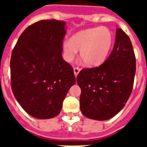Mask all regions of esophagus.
<instances>
[{"label": "esophagus", "mask_w": 147, "mask_h": 147, "mask_svg": "<svg viewBox=\"0 0 147 147\" xmlns=\"http://www.w3.org/2000/svg\"><path fill=\"white\" fill-rule=\"evenodd\" d=\"M80 70L81 69H79L78 67H75V68H74V73H75V76H76V77L78 76V74L79 73Z\"/></svg>", "instance_id": "obj_1"}]
</instances>
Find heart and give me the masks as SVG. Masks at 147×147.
<instances>
[{
    "instance_id": "obj_1",
    "label": "heart",
    "mask_w": 147,
    "mask_h": 147,
    "mask_svg": "<svg viewBox=\"0 0 147 147\" xmlns=\"http://www.w3.org/2000/svg\"><path fill=\"white\" fill-rule=\"evenodd\" d=\"M114 34L109 28L100 26L78 32L62 42L63 58L71 62L80 49V57L88 66H96L107 59L114 45Z\"/></svg>"
}]
</instances>
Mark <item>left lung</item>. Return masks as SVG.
<instances>
[{
	"label": "left lung",
	"mask_w": 147,
	"mask_h": 147,
	"mask_svg": "<svg viewBox=\"0 0 147 147\" xmlns=\"http://www.w3.org/2000/svg\"><path fill=\"white\" fill-rule=\"evenodd\" d=\"M135 72L131 41L122 29L117 28L114 48L105 62L98 67L83 69L77 76L83 115L98 121L115 116L130 98Z\"/></svg>",
	"instance_id": "obj_1"
}]
</instances>
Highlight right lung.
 I'll return each instance as SVG.
<instances>
[{"label":"right lung","instance_id":"obj_1","mask_svg":"<svg viewBox=\"0 0 147 147\" xmlns=\"http://www.w3.org/2000/svg\"><path fill=\"white\" fill-rule=\"evenodd\" d=\"M64 21L40 20L20 36L10 58V85L15 98L33 117L57 116L76 77L62 56Z\"/></svg>","mask_w":147,"mask_h":147}]
</instances>
